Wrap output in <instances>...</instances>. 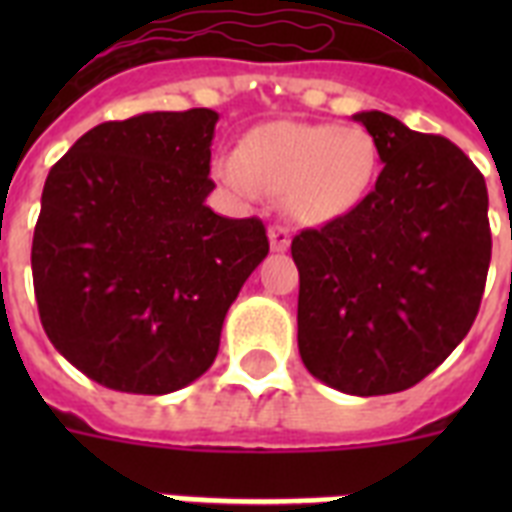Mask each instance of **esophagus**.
I'll list each match as a JSON object with an SVG mask.
<instances>
[{
    "mask_svg": "<svg viewBox=\"0 0 512 512\" xmlns=\"http://www.w3.org/2000/svg\"><path fill=\"white\" fill-rule=\"evenodd\" d=\"M268 241H271L273 252H287L289 244H292V236L284 225H273L271 231H268Z\"/></svg>",
    "mask_w": 512,
    "mask_h": 512,
    "instance_id": "esophagus-1",
    "label": "esophagus"
}]
</instances>
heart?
I'll return each instance as SVG.
<instances>
[{
    "label": "heart",
    "mask_w": 512,
    "mask_h": 512,
    "mask_svg": "<svg viewBox=\"0 0 512 512\" xmlns=\"http://www.w3.org/2000/svg\"><path fill=\"white\" fill-rule=\"evenodd\" d=\"M377 164V143L364 127L271 122L241 140V154L220 156L212 172L241 196H284L295 220L321 225L364 201Z\"/></svg>",
    "instance_id": "heart-1"
}]
</instances>
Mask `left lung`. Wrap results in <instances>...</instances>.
<instances>
[{"label":"left lung","mask_w":512,"mask_h":512,"mask_svg":"<svg viewBox=\"0 0 512 512\" xmlns=\"http://www.w3.org/2000/svg\"><path fill=\"white\" fill-rule=\"evenodd\" d=\"M382 172L348 215L292 239L305 369L348 396L417 385L476 321L492 260L484 175L441 135L353 114Z\"/></svg>","instance_id":"obj_1"}]
</instances>
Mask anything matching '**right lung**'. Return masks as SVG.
Masks as SVG:
<instances>
[{
	"instance_id": "1",
	"label": "right lung",
	"mask_w": 512,
	"mask_h": 512,
	"mask_svg": "<svg viewBox=\"0 0 512 512\" xmlns=\"http://www.w3.org/2000/svg\"><path fill=\"white\" fill-rule=\"evenodd\" d=\"M217 111H148L84 132L44 180L31 271L68 364L164 396L207 372L244 281L268 255L257 217L207 207Z\"/></svg>"
}]
</instances>
